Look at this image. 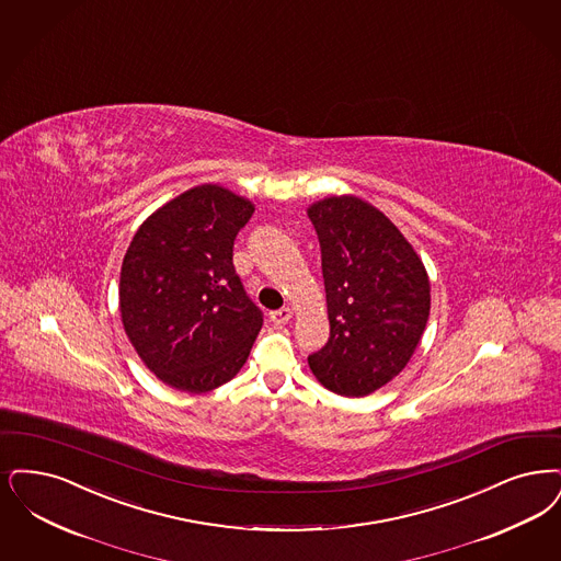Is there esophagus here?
<instances>
[{
    "label": "esophagus",
    "mask_w": 561,
    "mask_h": 561,
    "mask_svg": "<svg viewBox=\"0 0 561 561\" xmlns=\"http://www.w3.org/2000/svg\"><path fill=\"white\" fill-rule=\"evenodd\" d=\"M270 319L275 323V325H282V323H288L291 319V309L290 307H284V309H279V311H273L270 313Z\"/></svg>",
    "instance_id": "1"
}]
</instances>
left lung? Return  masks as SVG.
Wrapping results in <instances>:
<instances>
[{
  "label": "left lung",
  "instance_id": "left-lung-1",
  "mask_svg": "<svg viewBox=\"0 0 561 561\" xmlns=\"http://www.w3.org/2000/svg\"><path fill=\"white\" fill-rule=\"evenodd\" d=\"M325 284L330 337L309 355L314 378L365 397L403 371L430 314L424 263L394 224L355 196L309 208Z\"/></svg>",
  "mask_w": 561,
  "mask_h": 561
}]
</instances>
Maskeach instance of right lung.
<instances>
[{
    "label": "right lung",
    "mask_w": 561,
    "mask_h": 561,
    "mask_svg": "<svg viewBox=\"0 0 561 561\" xmlns=\"http://www.w3.org/2000/svg\"><path fill=\"white\" fill-rule=\"evenodd\" d=\"M254 206L221 185L167 202L137 229L121 270V317L157 378L208 392L247 363L263 311L233 267V242Z\"/></svg>",
    "instance_id": "1"
}]
</instances>
